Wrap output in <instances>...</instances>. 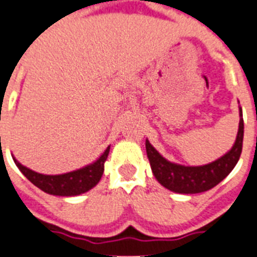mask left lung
Instances as JSON below:
<instances>
[{"mask_svg":"<svg viewBox=\"0 0 257 257\" xmlns=\"http://www.w3.org/2000/svg\"><path fill=\"white\" fill-rule=\"evenodd\" d=\"M243 137L244 121L243 112L240 108L239 132L236 136L235 144L229 152L213 163L200 165V167H185V165L171 163L164 159L153 148L148 140L145 141V148H147V156L151 163L153 176L156 177L157 181L169 191L189 195V193L209 191L231 173L241 155Z\"/></svg>","mask_w":257,"mask_h":257,"instance_id":"8db88e82","label":"left lung"}]
</instances>
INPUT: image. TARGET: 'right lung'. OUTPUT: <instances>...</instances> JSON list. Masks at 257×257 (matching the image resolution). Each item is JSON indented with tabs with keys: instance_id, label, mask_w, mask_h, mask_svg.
Returning <instances> with one entry per match:
<instances>
[{
	"instance_id": "right-lung-1",
	"label": "right lung",
	"mask_w": 257,
	"mask_h": 257,
	"mask_svg": "<svg viewBox=\"0 0 257 257\" xmlns=\"http://www.w3.org/2000/svg\"><path fill=\"white\" fill-rule=\"evenodd\" d=\"M109 149L110 147L105 149V152L93 164L64 175H42L24 167L14 157L13 160L26 179L41 191L54 196H77L96 187L100 181L101 176L104 173V164L108 159Z\"/></svg>"
}]
</instances>
